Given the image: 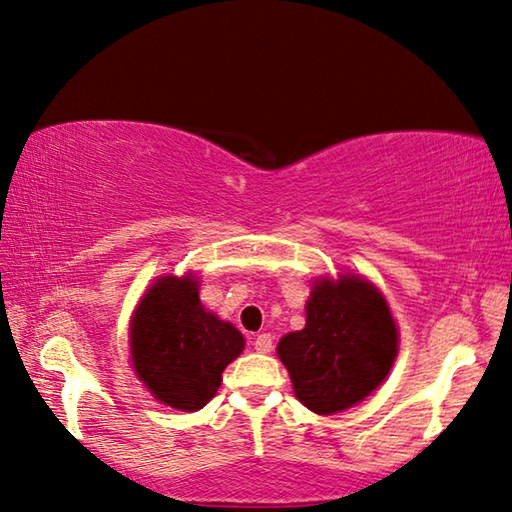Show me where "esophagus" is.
I'll return each instance as SVG.
<instances>
[{
    "mask_svg": "<svg viewBox=\"0 0 512 512\" xmlns=\"http://www.w3.org/2000/svg\"><path fill=\"white\" fill-rule=\"evenodd\" d=\"M255 350L257 352H271L273 350V339H271V334H259L257 339H255Z\"/></svg>",
    "mask_w": 512,
    "mask_h": 512,
    "instance_id": "obj_1",
    "label": "esophagus"
}]
</instances>
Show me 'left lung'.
<instances>
[{
    "label": "left lung",
    "mask_w": 512,
    "mask_h": 512,
    "mask_svg": "<svg viewBox=\"0 0 512 512\" xmlns=\"http://www.w3.org/2000/svg\"><path fill=\"white\" fill-rule=\"evenodd\" d=\"M293 391L309 411L332 415L361 402L397 357V327L381 293L363 277L320 280L307 325L277 343Z\"/></svg>",
    "instance_id": "8db88e82"
}]
</instances>
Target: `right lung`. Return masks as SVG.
<instances>
[{
    "label": "right lung",
    "mask_w": 512,
    "mask_h": 512,
    "mask_svg": "<svg viewBox=\"0 0 512 512\" xmlns=\"http://www.w3.org/2000/svg\"><path fill=\"white\" fill-rule=\"evenodd\" d=\"M244 350V336L205 311L192 277H162L142 298L131 323V359L155 400L198 411Z\"/></svg>",
    "instance_id": "obj_1"
}]
</instances>
